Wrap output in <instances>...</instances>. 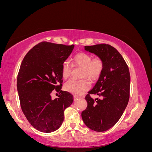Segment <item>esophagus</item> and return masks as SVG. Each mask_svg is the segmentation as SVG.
I'll list each match as a JSON object with an SVG mask.
<instances>
[{
	"label": "esophagus",
	"instance_id": "esophagus-1",
	"mask_svg": "<svg viewBox=\"0 0 152 152\" xmlns=\"http://www.w3.org/2000/svg\"><path fill=\"white\" fill-rule=\"evenodd\" d=\"M78 98H79V97L78 96H76V95H74L73 96V99H74V101H75L77 99H78Z\"/></svg>",
	"mask_w": 152,
	"mask_h": 152
}]
</instances>
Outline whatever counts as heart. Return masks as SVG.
<instances>
[{
  "instance_id": "b5f03b06",
  "label": "heart",
  "mask_w": 152,
  "mask_h": 152,
  "mask_svg": "<svg viewBox=\"0 0 152 152\" xmlns=\"http://www.w3.org/2000/svg\"><path fill=\"white\" fill-rule=\"evenodd\" d=\"M72 65L74 67L83 68L82 78H87L91 81L99 79L103 70V61L99 57L93 58L91 55L86 53H77L72 59ZM72 66L68 61L63 62L61 66V74L63 79L70 75ZM90 84L87 80L67 81L64 86L65 91L73 94L81 95L89 89Z\"/></svg>"
}]
</instances>
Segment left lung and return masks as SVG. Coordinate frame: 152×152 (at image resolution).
Segmentation results:
<instances>
[{
    "label": "left lung",
    "instance_id": "1",
    "mask_svg": "<svg viewBox=\"0 0 152 152\" xmlns=\"http://www.w3.org/2000/svg\"><path fill=\"white\" fill-rule=\"evenodd\" d=\"M84 49L102 58L104 66L96 84L86 96L87 107L81 115L91 130L103 132L118 122L127 107L130 73L122 55L110 45L96 44ZM91 94L98 95L100 98L93 100L90 96Z\"/></svg>",
    "mask_w": 152,
    "mask_h": 152
}]
</instances>
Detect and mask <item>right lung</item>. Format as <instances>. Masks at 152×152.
Here are the masks:
<instances>
[{
  "instance_id": "add662e5",
  "label": "right lung",
  "mask_w": 152,
  "mask_h": 152,
  "mask_svg": "<svg viewBox=\"0 0 152 152\" xmlns=\"http://www.w3.org/2000/svg\"><path fill=\"white\" fill-rule=\"evenodd\" d=\"M74 45L42 42L31 49L23 58L17 78L21 108L27 120L43 132L56 131L64 120V111L73 102V96L61 91V66ZM61 93L53 100L52 91Z\"/></svg>"
}]
</instances>
